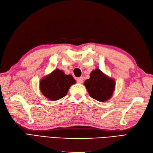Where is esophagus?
<instances>
[{"instance_id": "1", "label": "esophagus", "mask_w": 153, "mask_h": 153, "mask_svg": "<svg viewBox=\"0 0 153 153\" xmlns=\"http://www.w3.org/2000/svg\"><path fill=\"white\" fill-rule=\"evenodd\" d=\"M77 82L78 83H83V77H78V78H77Z\"/></svg>"}]
</instances>
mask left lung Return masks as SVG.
Wrapping results in <instances>:
<instances>
[{
	"label": "left lung",
	"mask_w": 153,
	"mask_h": 153,
	"mask_svg": "<svg viewBox=\"0 0 153 153\" xmlns=\"http://www.w3.org/2000/svg\"><path fill=\"white\" fill-rule=\"evenodd\" d=\"M84 85L90 97L101 102L109 100L115 89V79L99 68L92 71L90 78L85 80Z\"/></svg>",
	"instance_id": "1"
}]
</instances>
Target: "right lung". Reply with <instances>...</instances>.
I'll use <instances>...</instances> for the list:
<instances>
[{
    "mask_svg": "<svg viewBox=\"0 0 153 153\" xmlns=\"http://www.w3.org/2000/svg\"><path fill=\"white\" fill-rule=\"evenodd\" d=\"M76 83V80L64 71L56 68L50 74L42 78L40 81V90L45 98L56 101L65 97L70 87Z\"/></svg>",
    "mask_w": 153,
    "mask_h": 153,
    "instance_id": "1",
    "label": "right lung"
}]
</instances>
